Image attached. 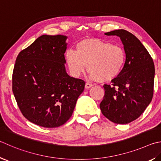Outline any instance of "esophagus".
Returning a JSON list of instances; mask_svg holds the SVG:
<instances>
[{
    "label": "esophagus",
    "instance_id": "1",
    "mask_svg": "<svg viewBox=\"0 0 161 161\" xmlns=\"http://www.w3.org/2000/svg\"><path fill=\"white\" fill-rule=\"evenodd\" d=\"M92 84H89V83H86V84H85V88L86 89H90L91 87H92Z\"/></svg>",
    "mask_w": 161,
    "mask_h": 161
}]
</instances>
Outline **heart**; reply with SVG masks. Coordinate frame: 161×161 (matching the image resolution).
<instances>
[{"label": "heart", "mask_w": 161, "mask_h": 161, "mask_svg": "<svg viewBox=\"0 0 161 161\" xmlns=\"http://www.w3.org/2000/svg\"><path fill=\"white\" fill-rule=\"evenodd\" d=\"M126 61V53L121 46L98 39H86L77 43L75 51L65 54V63L71 75L79 77L86 69L91 77L108 82L120 74Z\"/></svg>", "instance_id": "1"}]
</instances>
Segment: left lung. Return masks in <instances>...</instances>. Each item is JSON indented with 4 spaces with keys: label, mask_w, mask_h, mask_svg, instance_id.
I'll return each instance as SVG.
<instances>
[{
    "label": "left lung",
    "mask_w": 161,
    "mask_h": 161,
    "mask_svg": "<svg viewBox=\"0 0 161 161\" xmlns=\"http://www.w3.org/2000/svg\"><path fill=\"white\" fill-rule=\"evenodd\" d=\"M107 36L120 38L126 53L124 68L112 84H105L100 103L103 115L116 124H127L144 113L153 98L155 67L153 59L141 42L130 32L118 30Z\"/></svg>",
    "instance_id": "left-lung-1"
}]
</instances>
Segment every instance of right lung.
Instances as JSON below:
<instances>
[{
  "label": "right lung",
  "mask_w": 161,
  "mask_h": 161,
  "mask_svg": "<svg viewBox=\"0 0 161 161\" xmlns=\"http://www.w3.org/2000/svg\"><path fill=\"white\" fill-rule=\"evenodd\" d=\"M68 36L42 35L17 55L13 92L22 115L46 128L60 127L72 116L85 82L66 72Z\"/></svg>",
  "instance_id": "add662e5"
}]
</instances>
